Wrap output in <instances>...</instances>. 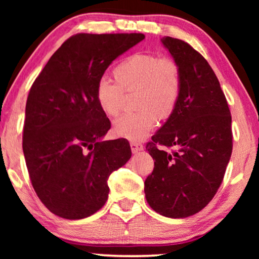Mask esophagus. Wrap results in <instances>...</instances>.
Listing matches in <instances>:
<instances>
[{
	"label": "esophagus",
	"instance_id": "1",
	"mask_svg": "<svg viewBox=\"0 0 259 259\" xmlns=\"http://www.w3.org/2000/svg\"><path fill=\"white\" fill-rule=\"evenodd\" d=\"M131 150L133 153H139L140 151L144 150V145L139 143H131Z\"/></svg>",
	"mask_w": 259,
	"mask_h": 259
}]
</instances>
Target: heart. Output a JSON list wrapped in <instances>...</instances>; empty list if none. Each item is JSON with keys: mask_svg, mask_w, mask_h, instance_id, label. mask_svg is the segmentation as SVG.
Here are the masks:
<instances>
[{"mask_svg": "<svg viewBox=\"0 0 259 259\" xmlns=\"http://www.w3.org/2000/svg\"><path fill=\"white\" fill-rule=\"evenodd\" d=\"M116 79L104 75L97 86L100 107L109 116H116L123 107L125 89L137 91L136 112L122 114L114 121L116 136L131 141L146 138L158 122V114L167 115L175 109L180 94L179 66L171 58L136 54L115 70Z\"/></svg>", "mask_w": 259, "mask_h": 259, "instance_id": "1", "label": "heart"}]
</instances>
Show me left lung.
Returning <instances> with one entry per match:
<instances>
[{
	"mask_svg": "<svg viewBox=\"0 0 259 259\" xmlns=\"http://www.w3.org/2000/svg\"><path fill=\"white\" fill-rule=\"evenodd\" d=\"M161 44L179 66L180 94L146 145L154 168L145 180V196L159 214L186 218L210 203L224 178L232 153L231 113L203 55L178 38L162 37Z\"/></svg>",
	"mask_w": 259,
	"mask_h": 259,
	"instance_id": "1",
	"label": "left lung"
}]
</instances>
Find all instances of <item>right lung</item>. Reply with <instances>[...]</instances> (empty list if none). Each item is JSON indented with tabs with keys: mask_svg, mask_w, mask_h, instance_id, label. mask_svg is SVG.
Wrapping results in <instances>:
<instances>
[{
	"mask_svg": "<svg viewBox=\"0 0 259 259\" xmlns=\"http://www.w3.org/2000/svg\"><path fill=\"white\" fill-rule=\"evenodd\" d=\"M144 34H76L35 79L26 105L23 154L35 192L65 219L94 214L108 198L111 173L130 160L128 141H104L111 128L97 86L114 60Z\"/></svg>",
	"mask_w": 259,
	"mask_h": 259,
	"instance_id": "right-lung-1",
	"label": "right lung"
}]
</instances>
